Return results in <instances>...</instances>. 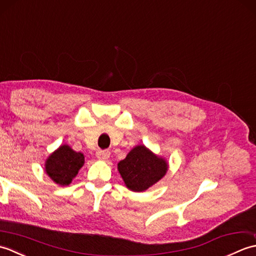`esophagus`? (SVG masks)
Listing matches in <instances>:
<instances>
[{"mask_svg": "<svg viewBox=\"0 0 256 256\" xmlns=\"http://www.w3.org/2000/svg\"><path fill=\"white\" fill-rule=\"evenodd\" d=\"M96 158L101 160H106L110 157V152L108 150H98L96 152Z\"/></svg>", "mask_w": 256, "mask_h": 256, "instance_id": "34e87169", "label": "esophagus"}]
</instances>
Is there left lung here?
<instances>
[{"label":"left lung","mask_w":256,"mask_h":256,"mask_svg":"<svg viewBox=\"0 0 256 256\" xmlns=\"http://www.w3.org/2000/svg\"><path fill=\"white\" fill-rule=\"evenodd\" d=\"M123 180L132 192H144L160 180L167 172V162L145 148H134L118 164Z\"/></svg>","instance_id":"left-lung-1"}]
</instances>
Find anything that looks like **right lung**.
Here are the masks:
<instances>
[{"instance_id": "obj_1", "label": "right lung", "mask_w": 256, "mask_h": 256, "mask_svg": "<svg viewBox=\"0 0 256 256\" xmlns=\"http://www.w3.org/2000/svg\"><path fill=\"white\" fill-rule=\"evenodd\" d=\"M84 162V154L77 153L68 145H62L46 160V172L56 184L67 186L77 175Z\"/></svg>"}]
</instances>
